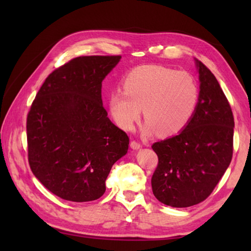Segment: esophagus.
<instances>
[{"instance_id":"34e87169","label":"esophagus","mask_w":251,"mask_h":251,"mask_svg":"<svg viewBox=\"0 0 251 251\" xmlns=\"http://www.w3.org/2000/svg\"><path fill=\"white\" fill-rule=\"evenodd\" d=\"M130 147L133 148V150H139V148L142 147V144L138 143V142H136V141H131L130 142Z\"/></svg>"}]
</instances>
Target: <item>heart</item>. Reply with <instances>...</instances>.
I'll return each mask as SVG.
<instances>
[{
	"label": "heart",
	"mask_w": 251,
	"mask_h": 251,
	"mask_svg": "<svg viewBox=\"0 0 251 251\" xmlns=\"http://www.w3.org/2000/svg\"><path fill=\"white\" fill-rule=\"evenodd\" d=\"M124 92L110 95L109 107L121 128L131 130L141 118L142 108L148 133L177 134L192 120L199 100L193 75L159 65L136 67L123 82Z\"/></svg>",
	"instance_id": "heart-1"
}]
</instances>
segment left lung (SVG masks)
Segmentation results:
<instances>
[{"mask_svg": "<svg viewBox=\"0 0 251 251\" xmlns=\"http://www.w3.org/2000/svg\"><path fill=\"white\" fill-rule=\"evenodd\" d=\"M201 91L192 120L179 134L156 142L158 164L152 194L172 207L197 205L209 196L232 158V110L210 70L196 59Z\"/></svg>", "mask_w": 251, "mask_h": 251, "instance_id": "left-lung-1", "label": "left lung"}]
</instances>
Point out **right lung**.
<instances>
[{
	"mask_svg": "<svg viewBox=\"0 0 251 251\" xmlns=\"http://www.w3.org/2000/svg\"><path fill=\"white\" fill-rule=\"evenodd\" d=\"M121 55L71 59L44 80L26 118L31 171L64 201H96L106 190L112 166L129 138L107 117L101 82Z\"/></svg>",
	"mask_w": 251,
	"mask_h": 251,
	"instance_id": "1",
	"label": "right lung"
}]
</instances>
